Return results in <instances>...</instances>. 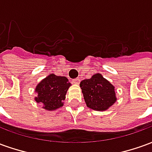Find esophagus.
Masks as SVG:
<instances>
[{"label": "esophagus", "instance_id": "esophagus-1", "mask_svg": "<svg viewBox=\"0 0 152 152\" xmlns=\"http://www.w3.org/2000/svg\"><path fill=\"white\" fill-rule=\"evenodd\" d=\"M72 82L73 83V84H76V85H78L80 83V79H78V78H76V79H74L72 80Z\"/></svg>", "mask_w": 152, "mask_h": 152}]
</instances>
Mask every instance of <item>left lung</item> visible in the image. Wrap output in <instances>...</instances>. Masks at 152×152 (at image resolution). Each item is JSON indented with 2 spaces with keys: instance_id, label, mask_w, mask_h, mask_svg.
<instances>
[{
  "instance_id": "left-lung-1",
  "label": "left lung",
  "mask_w": 152,
  "mask_h": 152,
  "mask_svg": "<svg viewBox=\"0 0 152 152\" xmlns=\"http://www.w3.org/2000/svg\"><path fill=\"white\" fill-rule=\"evenodd\" d=\"M80 87L86 106L94 111L104 112L117 100L115 86L100 73L93 75L89 79L83 80Z\"/></svg>"
}]
</instances>
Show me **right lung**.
I'll return each instance as SVG.
<instances>
[{"instance_id":"right-lung-1","label":"right lung","mask_w":152,"mask_h":152,"mask_svg":"<svg viewBox=\"0 0 152 152\" xmlns=\"http://www.w3.org/2000/svg\"><path fill=\"white\" fill-rule=\"evenodd\" d=\"M72 84L65 76L50 74L36 86L35 92L37 97L35 101L42 105V108L47 111H54L63 106V101Z\"/></svg>"}]
</instances>
